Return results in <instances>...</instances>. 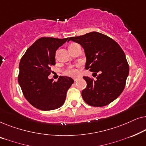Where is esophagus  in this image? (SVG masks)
Returning a JSON list of instances; mask_svg holds the SVG:
<instances>
[{
  "mask_svg": "<svg viewBox=\"0 0 146 146\" xmlns=\"http://www.w3.org/2000/svg\"><path fill=\"white\" fill-rule=\"evenodd\" d=\"M78 80V78H74V80L75 82L77 81Z\"/></svg>",
  "mask_w": 146,
  "mask_h": 146,
  "instance_id": "esophagus-1",
  "label": "esophagus"
}]
</instances>
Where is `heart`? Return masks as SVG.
<instances>
[{"label": "heart", "instance_id": "1", "mask_svg": "<svg viewBox=\"0 0 146 146\" xmlns=\"http://www.w3.org/2000/svg\"><path fill=\"white\" fill-rule=\"evenodd\" d=\"M74 44L75 43L71 44L70 45ZM79 66H80L78 65L76 67H70V68H69L65 70L64 74H66L68 75V76H74L77 75L78 74V70L77 68H78Z\"/></svg>", "mask_w": 146, "mask_h": 146}]
</instances>
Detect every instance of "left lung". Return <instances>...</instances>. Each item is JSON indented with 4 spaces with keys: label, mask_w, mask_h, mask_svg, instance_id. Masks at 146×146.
I'll return each instance as SVG.
<instances>
[{
    "label": "left lung",
    "mask_w": 146,
    "mask_h": 146,
    "mask_svg": "<svg viewBox=\"0 0 146 146\" xmlns=\"http://www.w3.org/2000/svg\"><path fill=\"white\" fill-rule=\"evenodd\" d=\"M70 40L83 47L86 56L85 68L96 77L94 80L83 76L87 83L82 92L85 102L102 107L115 100L124 89L129 74V65L121 48L112 38L97 32L70 37Z\"/></svg>",
    "instance_id": "8db88e82"
}]
</instances>
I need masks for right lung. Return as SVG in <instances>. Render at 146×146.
<instances>
[{
  "mask_svg": "<svg viewBox=\"0 0 146 146\" xmlns=\"http://www.w3.org/2000/svg\"><path fill=\"white\" fill-rule=\"evenodd\" d=\"M70 38L42 37L27 50L19 64L18 81L24 96L40 110L59 108L64 103L68 90L74 83L70 77L60 76L54 82L48 79L51 66L56 64L55 53Z\"/></svg>",
  "mask_w": 146,
  "mask_h": 146,
  "instance_id": "obj_1",
  "label": "right lung"
}]
</instances>
